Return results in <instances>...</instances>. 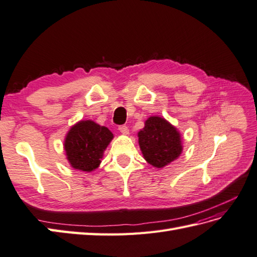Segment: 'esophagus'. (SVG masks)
Masks as SVG:
<instances>
[{
    "mask_svg": "<svg viewBox=\"0 0 257 257\" xmlns=\"http://www.w3.org/2000/svg\"><path fill=\"white\" fill-rule=\"evenodd\" d=\"M118 129H119V131H120L122 135H128L129 134V129L126 126V124H121V126H119Z\"/></svg>",
    "mask_w": 257,
    "mask_h": 257,
    "instance_id": "1",
    "label": "esophagus"
}]
</instances>
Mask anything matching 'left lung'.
Segmentation results:
<instances>
[{
  "mask_svg": "<svg viewBox=\"0 0 257 257\" xmlns=\"http://www.w3.org/2000/svg\"><path fill=\"white\" fill-rule=\"evenodd\" d=\"M138 137L143 157L158 169L164 168L182 153L181 136L164 118H149Z\"/></svg>",
  "mask_w": 257,
  "mask_h": 257,
  "instance_id": "1",
  "label": "left lung"
}]
</instances>
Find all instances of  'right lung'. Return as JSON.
<instances>
[{"instance_id":"obj_1","label":"right lung","mask_w":257,"mask_h":257,"mask_svg":"<svg viewBox=\"0 0 257 257\" xmlns=\"http://www.w3.org/2000/svg\"><path fill=\"white\" fill-rule=\"evenodd\" d=\"M112 137L110 130L92 120L76 123L70 129L64 142L70 164L74 169L85 172L95 170Z\"/></svg>"}]
</instances>
